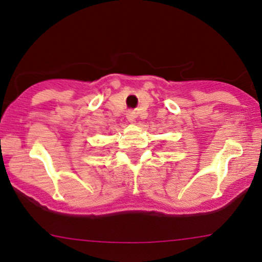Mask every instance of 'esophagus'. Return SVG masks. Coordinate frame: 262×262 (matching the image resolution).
I'll return each mask as SVG.
<instances>
[{
	"mask_svg": "<svg viewBox=\"0 0 262 262\" xmlns=\"http://www.w3.org/2000/svg\"><path fill=\"white\" fill-rule=\"evenodd\" d=\"M137 116V112L136 110H128L127 114H126V118H127L128 121H135V119H136Z\"/></svg>",
	"mask_w": 262,
	"mask_h": 262,
	"instance_id": "1",
	"label": "esophagus"
}]
</instances>
